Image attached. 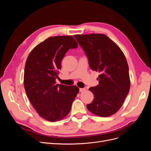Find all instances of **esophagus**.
<instances>
[{"label": "esophagus", "mask_w": 151, "mask_h": 151, "mask_svg": "<svg viewBox=\"0 0 151 151\" xmlns=\"http://www.w3.org/2000/svg\"><path fill=\"white\" fill-rule=\"evenodd\" d=\"M85 88H80L79 89V91H80V92H84V91H85Z\"/></svg>", "instance_id": "34e87169"}]
</instances>
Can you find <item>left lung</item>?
Masks as SVG:
<instances>
[{"label":"left lung","mask_w":151,"mask_h":151,"mask_svg":"<svg viewBox=\"0 0 151 151\" xmlns=\"http://www.w3.org/2000/svg\"><path fill=\"white\" fill-rule=\"evenodd\" d=\"M88 57L90 68L98 71L99 84L89 89L94 94L87 108L96 115L108 117L122 107L129 92V65L122 50L103 34L74 36Z\"/></svg>","instance_id":"obj_1"}]
</instances>
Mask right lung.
<instances>
[{"label": "right lung", "instance_id": "add662e5", "mask_svg": "<svg viewBox=\"0 0 151 151\" xmlns=\"http://www.w3.org/2000/svg\"><path fill=\"white\" fill-rule=\"evenodd\" d=\"M78 44L72 36H52L36 46L25 64L24 86L29 101L46 120H61L70 112L79 88L56 83L61 62Z\"/></svg>", "mask_w": 151, "mask_h": 151}]
</instances>
